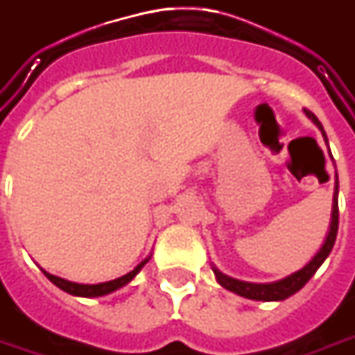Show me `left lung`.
<instances>
[{
    "mask_svg": "<svg viewBox=\"0 0 355 355\" xmlns=\"http://www.w3.org/2000/svg\"><path fill=\"white\" fill-rule=\"evenodd\" d=\"M305 114L309 118L311 122L315 126L319 128L322 132V137L329 146V137L324 134V128L319 122V118L315 116L313 112L305 110ZM330 151V149H329ZM332 157V155H330ZM336 233H338V175H336V187H334V196H332V214H330V227L327 237H324V243L320 245V248L317 250V254L303 266L297 272L289 274L286 278L276 279V282H268V284H254V282H243V279L231 278L227 274H223L221 270H218L214 264H211V270L216 274V279L221 288L229 289L233 293H237L241 297L252 299V301H284V299L291 297L293 293H297L299 289L303 288L311 278L313 274L320 268V264L327 260V257L330 254V250L334 247V241H336Z\"/></svg>",
    "mask_w": 355,
    "mask_h": 355,
    "instance_id": "obj_1",
    "label": "left lung"
}]
</instances>
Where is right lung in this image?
<instances>
[{"instance_id":"obj_1","label":"right lung","mask_w":355,"mask_h":355,"mask_svg":"<svg viewBox=\"0 0 355 355\" xmlns=\"http://www.w3.org/2000/svg\"><path fill=\"white\" fill-rule=\"evenodd\" d=\"M149 259H151V254L146 257V259L137 264L136 268L130 270L128 274H124V276H120V278L116 279H110V282H103V284H77V282H69V279L54 276V274H50V272H46V270H42V272H44L46 278L50 279L54 286H58L62 291H66L69 295H76V297H103V295H108V293H112V291H116V289H122L124 286H128V284L139 274V270L144 268L147 262H149Z\"/></svg>"}]
</instances>
